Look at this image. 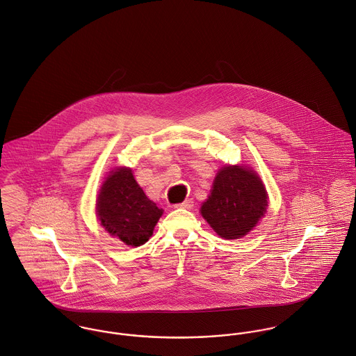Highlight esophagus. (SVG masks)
Listing matches in <instances>:
<instances>
[{
	"instance_id": "1",
	"label": "esophagus",
	"mask_w": 356,
	"mask_h": 356,
	"mask_svg": "<svg viewBox=\"0 0 356 356\" xmlns=\"http://www.w3.org/2000/svg\"><path fill=\"white\" fill-rule=\"evenodd\" d=\"M175 207L176 209H193L194 207V200L193 199H187V200H184L181 203L175 204Z\"/></svg>"
}]
</instances>
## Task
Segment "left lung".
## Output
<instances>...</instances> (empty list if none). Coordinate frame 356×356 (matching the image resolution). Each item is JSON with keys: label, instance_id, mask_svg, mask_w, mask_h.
Wrapping results in <instances>:
<instances>
[{"label": "left lung", "instance_id": "8db88e82", "mask_svg": "<svg viewBox=\"0 0 356 356\" xmlns=\"http://www.w3.org/2000/svg\"><path fill=\"white\" fill-rule=\"evenodd\" d=\"M266 206V190L261 179L255 172L235 165L218 172L200 213L217 235L237 238L255 227Z\"/></svg>", "mask_w": 356, "mask_h": 356}]
</instances>
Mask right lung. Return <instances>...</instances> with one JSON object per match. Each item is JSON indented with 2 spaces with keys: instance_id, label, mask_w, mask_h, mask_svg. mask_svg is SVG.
I'll use <instances>...</instances> for the list:
<instances>
[{
  "instance_id": "1",
  "label": "right lung",
  "mask_w": 356,
  "mask_h": 356,
  "mask_svg": "<svg viewBox=\"0 0 356 356\" xmlns=\"http://www.w3.org/2000/svg\"><path fill=\"white\" fill-rule=\"evenodd\" d=\"M97 214L111 235L138 247L153 235L162 209L146 197L131 169L120 168L109 175L101 188Z\"/></svg>"
}]
</instances>
